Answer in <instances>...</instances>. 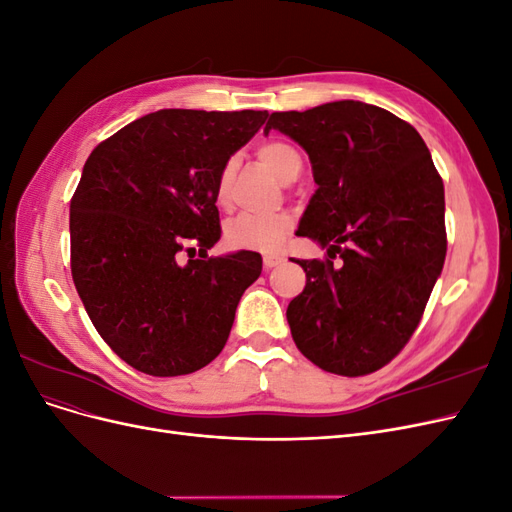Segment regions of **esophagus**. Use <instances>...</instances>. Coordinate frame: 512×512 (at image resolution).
Wrapping results in <instances>:
<instances>
[{
  "label": "esophagus",
  "mask_w": 512,
  "mask_h": 512,
  "mask_svg": "<svg viewBox=\"0 0 512 512\" xmlns=\"http://www.w3.org/2000/svg\"><path fill=\"white\" fill-rule=\"evenodd\" d=\"M262 260H265V267H267V269H273V267H277V265H282V262H284V256L269 254V256H265Z\"/></svg>",
  "instance_id": "obj_1"
}]
</instances>
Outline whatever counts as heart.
Listing matches in <instances>:
<instances>
[{
  "label": "heart",
  "mask_w": 512,
  "mask_h": 512,
  "mask_svg": "<svg viewBox=\"0 0 512 512\" xmlns=\"http://www.w3.org/2000/svg\"><path fill=\"white\" fill-rule=\"evenodd\" d=\"M256 158L262 166H267L271 173L282 181H294L299 177L303 160L299 151L284 141H267L258 145ZM235 175L237 162L228 160L218 179H215V203L222 209L232 205V192H235ZM294 228V222L288 213L258 215V213H241L226 226V243L232 250H250L260 254H275L282 250L284 241Z\"/></svg>",
  "instance_id": "obj_1"
}]
</instances>
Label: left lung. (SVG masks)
Segmentation results:
<instances>
[{
    "label": "left lung",
    "mask_w": 512,
    "mask_h": 512,
    "mask_svg": "<svg viewBox=\"0 0 512 512\" xmlns=\"http://www.w3.org/2000/svg\"><path fill=\"white\" fill-rule=\"evenodd\" d=\"M269 130L307 151L318 190L297 235L329 247L297 260L307 284L286 312L294 344L331 374H371L408 344L442 273V177L421 134L374 104L271 113Z\"/></svg>",
    "instance_id": "1"
}]
</instances>
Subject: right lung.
I'll use <instances>...</instances> for the list:
<instances>
[{
    "label": "right lung",
    "instance_id": "right-lung-1",
    "mask_svg": "<svg viewBox=\"0 0 512 512\" xmlns=\"http://www.w3.org/2000/svg\"><path fill=\"white\" fill-rule=\"evenodd\" d=\"M267 111L164 108L102 141L70 200V267L96 331L149 376L192 374L226 346L262 258H209L220 241L215 179ZM185 266L181 251H195Z\"/></svg>",
    "mask_w": 512,
    "mask_h": 512
}]
</instances>
